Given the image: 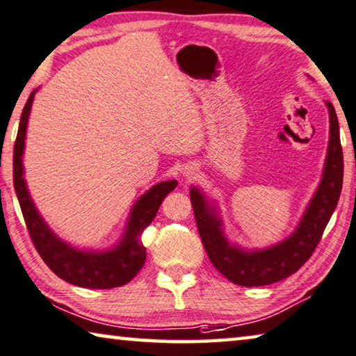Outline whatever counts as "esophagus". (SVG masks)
Instances as JSON below:
<instances>
[{"instance_id":"1","label":"esophagus","mask_w":356,"mask_h":356,"mask_svg":"<svg viewBox=\"0 0 356 356\" xmlns=\"http://www.w3.org/2000/svg\"><path fill=\"white\" fill-rule=\"evenodd\" d=\"M182 176L187 177V179L196 176V169H195V166H192V164H185V166L182 168Z\"/></svg>"}]
</instances>
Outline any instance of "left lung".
I'll return each instance as SVG.
<instances>
[{"label": "left lung", "mask_w": 356, "mask_h": 356, "mask_svg": "<svg viewBox=\"0 0 356 356\" xmlns=\"http://www.w3.org/2000/svg\"><path fill=\"white\" fill-rule=\"evenodd\" d=\"M325 104L330 113V140H327L321 180L299 224L284 240L267 248H245L230 241L225 233L219 203L211 198L203 188L196 185L190 187V200H192L196 227L203 246L212 265L232 283L251 288V286L272 284L288 278L309 261L312 252L320 243L323 232L337 206L343 179V158L337 115L332 104Z\"/></svg>", "instance_id": "8db88e82"}]
</instances>
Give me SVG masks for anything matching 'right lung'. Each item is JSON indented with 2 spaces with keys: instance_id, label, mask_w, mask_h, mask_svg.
<instances>
[{
  "instance_id": "right-lung-1",
  "label": "right lung",
  "mask_w": 356,
  "mask_h": 356,
  "mask_svg": "<svg viewBox=\"0 0 356 356\" xmlns=\"http://www.w3.org/2000/svg\"><path fill=\"white\" fill-rule=\"evenodd\" d=\"M36 91L38 89L30 94L22 116H20L17 139L14 145L13 169L15 195H17L26 229H29L36 251L57 277L70 284L89 289H110L129 283L145 264L147 251L140 240L142 232L155 219L166 195L177 187V180L172 179L166 182H158L139 196L132 204L120 240L110 248H78L62 240L47 225L44 217L36 208L25 180L24 152L26 127H29L30 111Z\"/></svg>"
}]
</instances>
